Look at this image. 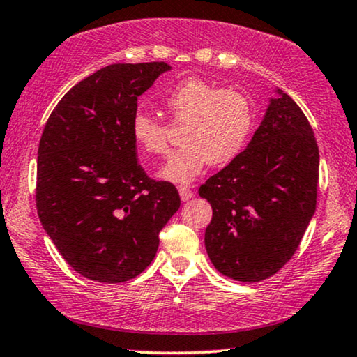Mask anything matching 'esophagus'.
Instances as JSON below:
<instances>
[{"mask_svg": "<svg viewBox=\"0 0 357 357\" xmlns=\"http://www.w3.org/2000/svg\"><path fill=\"white\" fill-rule=\"evenodd\" d=\"M178 191H179V196H181V201H189V199L194 196L192 189H189L188 186H179Z\"/></svg>", "mask_w": 357, "mask_h": 357, "instance_id": "34e87169", "label": "esophagus"}]
</instances>
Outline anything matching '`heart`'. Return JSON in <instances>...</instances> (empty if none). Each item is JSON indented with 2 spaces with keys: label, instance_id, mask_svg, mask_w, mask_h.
I'll return each instance as SVG.
<instances>
[{
  "label": "heart",
  "instance_id": "heart-1",
  "mask_svg": "<svg viewBox=\"0 0 357 357\" xmlns=\"http://www.w3.org/2000/svg\"><path fill=\"white\" fill-rule=\"evenodd\" d=\"M165 104L174 123H188L183 134L186 146L171 155L158 173L166 181L188 184L208 163H230L243 151L255 130L256 111L251 99L236 89L218 88L204 79H184ZM130 132L145 153H168L169 129L158 117L137 111Z\"/></svg>",
  "mask_w": 357,
  "mask_h": 357
}]
</instances>
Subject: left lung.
Segmentation results:
<instances>
[{
    "label": "left lung",
    "mask_w": 357,
    "mask_h": 357,
    "mask_svg": "<svg viewBox=\"0 0 357 357\" xmlns=\"http://www.w3.org/2000/svg\"><path fill=\"white\" fill-rule=\"evenodd\" d=\"M248 146L199 188L212 206L206 250L218 273L259 282L296 253L317 207L320 155L305 114L275 89Z\"/></svg>",
    "instance_id": "obj_1"
}]
</instances>
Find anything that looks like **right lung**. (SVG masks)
Here are the masks:
<instances>
[{
    "label": "right lung",
    "instance_id": "right-lung-1",
    "mask_svg": "<svg viewBox=\"0 0 357 357\" xmlns=\"http://www.w3.org/2000/svg\"><path fill=\"white\" fill-rule=\"evenodd\" d=\"M169 70L165 61L104 66L61 98L42 132L37 213L66 263L91 281L144 273L181 206L173 184L146 176L130 132L137 99Z\"/></svg>",
    "mask_w": 357,
    "mask_h": 357
}]
</instances>
